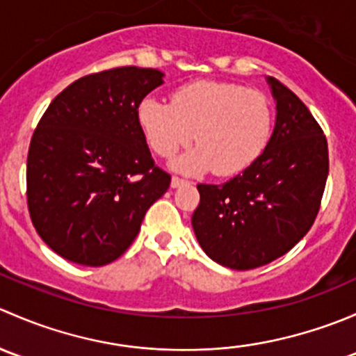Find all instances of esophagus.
I'll return each mask as SVG.
<instances>
[{"label":"esophagus","mask_w":356,"mask_h":356,"mask_svg":"<svg viewBox=\"0 0 356 356\" xmlns=\"http://www.w3.org/2000/svg\"><path fill=\"white\" fill-rule=\"evenodd\" d=\"M184 184H188V181H184V179H181V177H172V181H170V186L172 188H181V186H184Z\"/></svg>","instance_id":"1"}]
</instances>
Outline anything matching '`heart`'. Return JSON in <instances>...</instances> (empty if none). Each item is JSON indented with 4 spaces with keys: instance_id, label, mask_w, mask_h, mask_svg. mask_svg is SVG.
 Masks as SVG:
<instances>
[{
    "instance_id": "1",
    "label": "heart",
    "mask_w": 356,
    "mask_h": 356,
    "mask_svg": "<svg viewBox=\"0 0 356 356\" xmlns=\"http://www.w3.org/2000/svg\"><path fill=\"white\" fill-rule=\"evenodd\" d=\"M138 120L156 155L174 156L193 141L198 148L174 163L184 174L234 175L264 152L272 131L267 96L239 84L195 81L181 86L172 103L148 98L139 103Z\"/></svg>"
}]
</instances>
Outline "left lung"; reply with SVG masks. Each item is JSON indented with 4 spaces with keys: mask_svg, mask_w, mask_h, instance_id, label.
I'll return each mask as SVG.
<instances>
[{
    "mask_svg": "<svg viewBox=\"0 0 356 356\" xmlns=\"http://www.w3.org/2000/svg\"><path fill=\"white\" fill-rule=\"evenodd\" d=\"M275 127L264 153L225 184H198L191 218L196 239L217 264L236 270L282 257L310 231L329 174L327 139L305 103L268 77Z\"/></svg>",
    "mask_w": 356,
    "mask_h": 356,
    "instance_id": "8db88e82",
    "label": "left lung"
}]
</instances>
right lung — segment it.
<instances>
[{"label":"right lung","instance_id":"1","mask_svg":"<svg viewBox=\"0 0 356 356\" xmlns=\"http://www.w3.org/2000/svg\"><path fill=\"white\" fill-rule=\"evenodd\" d=\"M161 84L155 68L89 74L39 120L27 155V207L38 234L60 257L88 267L117 260L170 186L138 120L139 103Z\"/></svg>","mask_w":356,"mask_h":356}]
</instances>
